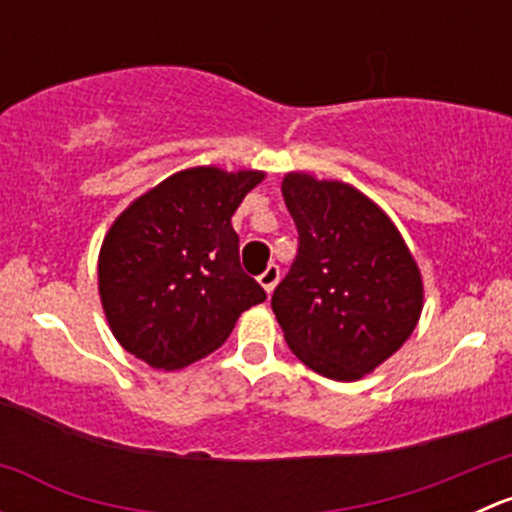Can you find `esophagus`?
Instances as JSON below:
<instances>
[{"label": "esophagus", "mask_w": 512, "mask_h": 512, "mask_svg": "<svg viewBox=\"0 0 512 512\" xmlns=\"http://www.w3.org/2000/svg\"><path fill=\"white\" fill-rule=\"evenodd\" d=\"M277 282H280V267L270 265V267H267V270L260 275V285H262V289H265L267 294H272V292H275Z\"/></svg>", "instance_id": "esophagus-1"}]
</instances>
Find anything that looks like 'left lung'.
<instances>
[{
    "label": "left lung",
    "mask_w": 512,
    "mask_h": 512,
    "mask_svg": "<svg viewBox=\"0 0 512 512\" xmlns=\"http://www.w3.org/2000/svg\"><path fill=\"white\" fill-rule=\"evenodd\" d=\"M282 198L299 232V255L272 294V312L302 364L356 381L414 334L423 277L399 227L342 180L287 173Z\"/></svg>",
    "instance_id": "obj_1"
}]
</instances>
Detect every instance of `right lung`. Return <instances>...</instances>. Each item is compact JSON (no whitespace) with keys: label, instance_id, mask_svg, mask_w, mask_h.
<instances>
[{"label":"right lung","instance_id":"right-lung-1","mask_svg":"<svg viewBox=\"0 0 512 512\" xmlns=\"http://www.w3.org/2000/svg\"><path fill=\"white\" fill-rule=\"evenodd\" d=\"M262 170L195 165L138 195L98 252V297L113 337L153 369L175 371L230 337L265 289L240 267L230 218Z\"/></svg>","mask_w":512,"mask_h":512}]
</instances>
